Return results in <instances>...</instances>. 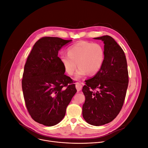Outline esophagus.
I'll list each match as a JSON object with an SVG mask.
<instances>
[{"instance_id": "1", "label": "esophagus", "mask_w": 148, "mask_h": 148, "mask_svg": "<svg viewBox=\"0 0 148 148\" xmlns=\"http://www.w3.org/2000/svg\"><path fill=\"white\" fill-rule=\"evenodd\" d=\"M75 88L77 89V92H79L82 89V84L79 82H77L75 84Z\"/></svg>"}]
</instances>
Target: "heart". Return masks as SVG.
I'll return each mask as SVG.
<instances>
[{
    "label": "heart",
    "instance_id": "b5f03b06",
    "mask_svg": "<svg viewBox=\"0 0 148 148\" xmlns=\"http://www.w3.org/2000/svg\"><path fill=\"white\" fill-rule=\"evenodd\" d=\"M61 63L66 73L71 75L79 66L75 78L80 79L89 74L95 75L101 68L104 60L103 47L97 43L82 41L71 45L68 49V54H62Z\"/></svg>",
    "mask_w": 148,
    "mask_h": 148
}]
</instances>
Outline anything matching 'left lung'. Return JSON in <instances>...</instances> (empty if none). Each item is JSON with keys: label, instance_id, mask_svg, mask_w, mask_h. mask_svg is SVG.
<instances>
[{"label": "left lung", "instance_id": "obj_1", "mask_svg": "<svg viewBox=\"0 0 148 148\" xmlns=\"http://www.w3.org/2000/svg\"><path fill=\"white\" fill-rule=\"evenodd\" d=\"M104 44V60L100 71L85 82L83 117L88 123L100 126L112 122L119 113L128 85L127 59L123 50L108 35L94 38Z\"/></svg>", "mask_w": 148, "mask_h": 148}]
</instances>
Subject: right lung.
Returning <instances> with one entry per match:
<instances>
[{
    "instance_id": "obj_1",
    "label": "right lung",
    "mask_w": 148,
    "mask_h": 148,
    "mask_svg": "<svg viewBox=\"0 0 148 148\" xmlns=\"http://www.w3.org/2000/svg\"><path fill=\"white\" fill-rule=\"evenodd\" d=\"M71 41L58 37L40 38L25 65L21 84L26 108L35 121L45 126L55 125L62 120L77 92L58 56L59 50Z\"/></svg>"
}]
</instances>
